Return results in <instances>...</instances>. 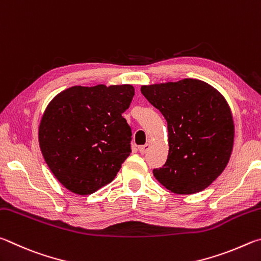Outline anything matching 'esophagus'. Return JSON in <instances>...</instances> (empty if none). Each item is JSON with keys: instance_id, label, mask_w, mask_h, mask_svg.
Wrapping results in <instances>:
<instances>
[{"instance_id": "1", "label": "esophagus", "mask_w": 261, "mask_h": 261, "mask_svg": "<svg viewBox=\"0 0 261 261\" xmlns=\"http://www.w3.org/2000/svg\"><path fill=\"white\" fill-rule=\"evenodd\" d=\"M149 149H150V143H145L144 145H141V147H139V151L141 153H147Z\"/></svg>"}]
</instances>
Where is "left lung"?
Returning <instances> with one entry per match:
<instances>
[{"label":"left lung","mask_w":261,"mask_h":261,"mask_svg":"<svg viewBox=\"0 0 261 261\" xmlns=\"http://www.w3.org/2000/svg\"><path fill=\"white\" fill-rule=\"evenodd\" d=\"M167 121L168 157L153 175L179 195L202 191L225 170L234 144V121L225 97L197 79L141 87Z\"/></svg>","instance_id":"8db88e82"}]
</instances>
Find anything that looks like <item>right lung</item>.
I'll return each mask as SVG.
<instances>
[{
    "instance_id": "1",
    "label": "right lung",
    "mask_w": 261,
    "mask_h": 261,
    "mask_svg": "<svg viewBox=\"0 0 261 261\" xmlns=\"http://www.w3.org/2000/svg\"><path fill=\"white\" fill-rule=\"evenodd\" d=\"M132 85L74 86L59 93L41 119V152L56 179L72 193L89 195L116 177L132 151L122 113Z\"/></svg>"
}]
</instances>
